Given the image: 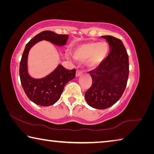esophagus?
Here are the masks:
<instances>
[{"mask_svg":"<svg viewBox=\"0 0 154 154\" xmlns=\"http://www.w3.org/2000/svg\"><path fill=\"white\" fill-rule=\"evenodd\" d=\"M82 74V71H79V70H78V71H77V72H76V77H79Z\"/></svg>","mask_w":154,"mask_h":154,"instance_id":"34e87169","label":"esophagus"}]
</instances>
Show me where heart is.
<instances>
[{
    "instance_id": "obj_1",
    "label": "heart",
    "mask_w": 154,
    "mask_h": 154,
    "mask_svg": "<svg viewBox=\"0 0 154 154\" xmlns=\"http://www.w3.org/2000/svg\"><path fill=\"white\" fill-rule=\"evenodd\" d=\"M108 50V44L106 42H91L77 46L72 52V56L79 62L86 60V66L89 69H94L105 59Z\"/></svg>"
}]
</instances>
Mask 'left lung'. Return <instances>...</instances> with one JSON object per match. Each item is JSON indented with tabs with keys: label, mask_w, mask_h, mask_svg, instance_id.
Returning a JSON list of instances; mask_svg holds the SVG:
<instances>
[{
	"label": "left lung",
	"mask_w": 154,
	"mask_h": 154,
	"mask_svg": "<svg viewBox=\"0 0 154 154\" xmlns=\"http://www.w3.org/2000/svg\"><path fill=\"white\" fill-rule=\"evenodd\" d=\"M108 42L110 53L97 67L89 71L92 85L85 94L89 106L104 110L121 98L127 86L128 56L122 42L112 35L102 36Z\"/></svg>",
	"instance_id": "8db88e82"
}]
</instances>
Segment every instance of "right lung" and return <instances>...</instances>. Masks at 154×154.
<instances>
[{"label":"right lung","instance_id":"obj_1","mask_svg":"<svg viewBox=\"0 0 154 154\" xmlns=\"http://www.w3.org/2000/svg\"><path fill=\"white\" fill-rule=\"evenodd\" d=\"M68 35L57 34L51 31H44L33 37L26 44L19 66V76L25 93L31 101L42 106H49L57 102L65 85L75 77V69L67 70L58 65L54 71L42 78H33L29 75L27 60L30 49L42 40L48 41L58 46H64Z\"/></svg>","mask_w":154,"mask_h":154}]
</instances>
